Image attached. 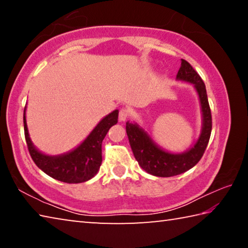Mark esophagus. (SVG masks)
<instances>
[{"mask_svg":"<svg viewBox=\"0 0 248 248\" xmlns=\"http://www.w3.org/2000/svg\"><path fill=\"white\" fill-rule=\"evenodd\" d=\"M130 116V110L128 108H121L119 111V120L120 121H124L125 119H128Z\"/></svg>","mask_w":248,"mask_h":248,"instance_id":"obj_1","label":"esophagus"}]
</instances>
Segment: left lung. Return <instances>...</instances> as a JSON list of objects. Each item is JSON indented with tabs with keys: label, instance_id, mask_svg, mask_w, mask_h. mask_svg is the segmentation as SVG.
<instances>
[{
	"label": "left lung",
	"instance_id": "left-lung-1",
	"mask_svg": "<svg viewBox=\"0 0 248 248\" xmlns=\"http://www.w3.org/2000/svg\"><path fill=\"white\" fill-rule=\"evenodd\" d=\"M176 79L192 84L200 100L202 127L198 140L190 149L183 153L167 152L159 148L148 132L139 124L130 121H127L125 124V131L134 157L146 173L157 177H170L192 169L202 157L211 134V110H210L205 85L199 74L186 60L182 59V64L176 75Z\"/></svg>",
	"mask_w": 248,
	"mask_h": 248
}]
</instances>
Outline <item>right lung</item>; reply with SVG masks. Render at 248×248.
I'll return each instance as SVG.
<instances>
[{
	"label": "right lung",
	"instance_id": "add662e5",
	"mask_svg": "<svg viewBox=\"0 0 248 248\" xmlns=\"http://www.w3.org/2000/svg\"><path fill=\"white\" fill-rule=\"evenodd\" d=\"M119 110L99 121L81 144L68 153L47 155L36 148L31 140L26 123V108L24 109V130L29 154L39 169L60 182L68 184L84 183L93 178L102 164V142L108 130L118 123Z\"/></svg>",
	"mask_w": 248,
	"mask_h": 248
}]
</instances>
